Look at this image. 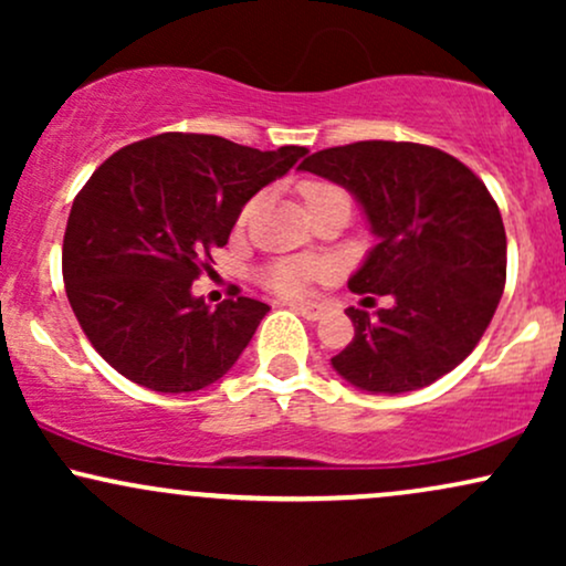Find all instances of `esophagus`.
I'll return each instance as SVG.
<instances>
[{
  "mask_svg": "<svg viewBox=\"0 0 566 566\" xmlns=\"http://www.w3.org/2000/svg\"><path fill=\"white\" fill-rule=\"evenodd\" d=\"M292 308H295L297 314H301L303 319H308V322L322 319V316L327 314V305H324V303H292Z\"/></svg>",
  "mask_w": 566,
  "mask_h": 566,
  "instance_id": "1",
  "label": "esophagus"
}]
</instances>
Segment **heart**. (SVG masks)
I'll return each instance as SVG.
<instances>
[{"instance_id": "obj_1", "label": "heart", "mask_w": 566, "mask_h": 566, "mask_svg": "<svg viewBox=\"0 0 566 566\" xmlns=\"http://www.w3.org/2000/svg\"><path fill=\"white\" fill-rule=\"evenodd\" d=\"M301 193H303V201H305V210H314V207L319 205H327V201H337V199H346V191H340V188L333 186V184H324V180H305L301 186ZM258 207V199L250 201V205L244 207L242 212V220H247L252 216V210ZM322 274V265L316 261H303V258H284V261H276L271 263L269 269H265V284H269L271 290H276L279 295H301L308 287L311 279H316Z\"/></svg>"}]
</instances>
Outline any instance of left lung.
<instances>
[{"instance_id": "8db88e82", "label": "left lung", "mask_w": 566, "mask_h": 566, "mask_svg": "<svg viewBox=\"0 0 566 566\" xmlns=\"http://www.w3.org/2000/svg\"><path fill=\"white\" fill-rule=\"evenodd\" d=\"M301 170L354 193L378 237L350 292L394 301L346 311L354 340L333 356L335 373L373 394L431 386L476 348L503 295L495 199L463 161L423 143H348L311 154Z\"/></svg>"}]
</instances>
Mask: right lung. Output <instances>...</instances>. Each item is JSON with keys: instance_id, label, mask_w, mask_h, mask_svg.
<instances>
[{"instance_id": "add662e5", "label": "right lung", "mask_w": 566, "mask_h": 566, "mask_svg": "<svg viewBox=\"0 0 566 566\" xmlns=\"http://www.w3.org/2000/svg\"><path fill=\"white\" fill-rule=\"evenodd\" d=\"M305 154L161 133L97 167L71 205L63 282L116 373L159 394L199 391L229 373L271 308L252 297L210 308L191 284L212 269L247 201Z\"/></svg>"}]
</instances>
